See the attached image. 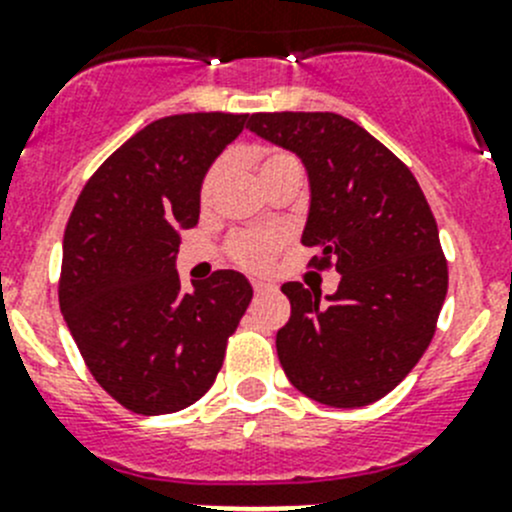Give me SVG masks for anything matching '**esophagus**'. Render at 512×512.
I'll use <instances>...</instances> for the list:
<instances>
[{
  "label": "esophagus",
  "instance_id": "obj_1",
  "mask_svg": "<svg viewBox=\"0 0 512 512\" xmlns=\"http://www.w3.org/2000/svg\"><path fill=\"white\" fill-rule=\"evenodd\" d=\"M252 290H255V293L260 295V293H265V290H270V285L262 283V280H252Z\"/></svg>",
  "mask_w": 512,
  "mask_h": 512
}]
</instances>
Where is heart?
Instances as JSON below:
<instances>
[{
	"label": "heart",
	"mask_w": 512,
	"mask_h": 512,
	"mask_svg": "<svg viewBox=\"0 0 512 512\" xmlns=\"http://www.w3.org/2000/svg\"><path fill=\"white\" fill-rule=\"evenodd\" d=\"M224 169H227V161H217V164L209 169V174L204 176L202 184V204H209L214 199L219 189V181H222ZM285 174H300V164L295 156L285 154V151H265V154L257 156V176H260L262 184L278 179ZM283 245V234L280 232H240L234 234L229 240V255L237 265L250 267V270H260V267L270 265V260L275 257V252Z\"/></svg>",
	"instance_id": "obj_1"
}]
</instances>
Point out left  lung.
Masks as SVG:
<instances>
[{
  "label": "left lung",
  "instance_id": "obj_1",
  "mask_svg": "<svg viewBox=\"0 0 512 512\" xmlns=\"http://www.w3.org/2000/svg\"><path fill=\"white\" fill-rule=\"evenodd\" d=\"M252 133L303 161L310 184L303 245L341 283H285L290 321L280 366L298 391L328 407H366L417 366L447 295V260L412 171L338 113H252Z\"/></svg>",
  "mask_w": 512,
  "mask_h": 512
}]
</instances>
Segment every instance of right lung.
<instances>
[{"mask_svg": "<svg viewBox=\"0 0 512 512\" xmlns=\"http://www.w3.org/2000/svg\"><path fill=\"white\" fill-rule=\"evenodd\" d=\"M245 121L181 113L148 123L90 176L65 227L62 318L95 381L136 414L202 399L252 300L242 272L217 270L191 290L176 272L204 176Z\"/></svg>", "mask_w": 512, "mask_h": 512, "instance_id": "add662e5", "label": "right lung"}]
</instances>
